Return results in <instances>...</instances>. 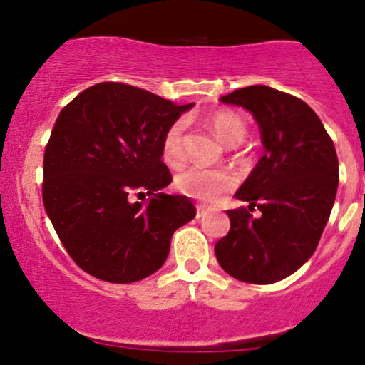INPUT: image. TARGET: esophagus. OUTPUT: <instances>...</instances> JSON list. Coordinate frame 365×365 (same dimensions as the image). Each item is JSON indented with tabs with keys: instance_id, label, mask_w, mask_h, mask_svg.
Returning a JSON list of instances; mask_svg holds the SVG:
<instances>
[{
	"instance_id": "34e87169",
	"label": "esophagus",
	"mask_w": 365,
	"mask_h": 365,
	"mask_svg": "<svg viewBox=\"0 0 365 365\" xmlns=\"http://www.w3.org/2000/svg\"><path fill=\"white\" fill-rule=\"evenodd\" d=\"M195 209H197V215H195L197 220H200V217H204L207 215V207L202 206V204H197Z\"/></svg>"
}]
</instances>
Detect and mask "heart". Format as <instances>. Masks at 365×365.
<instances>
[{
    "label": "heart",
    "mask_w": 365,
    "mask_h": 365,
    "mask_svg": "<svg viewBox=\"0 0 365 365\" xmlns=\"http://www.w3.org/2000/svg\"><path fill=\"white\" fill-rule=\"evenodd\" d=\"M209 127L216 133V137L226 145H237L245 139L247 125L245 120L235 111L220 110L207 116ZM187 121L180 118L170 125L163 139V158L171 166L182 165L185 158L183 150V135H185ZM233 177L226 170L202 168L192 166L177 177V188L182 194L202 202H212L223 192L232 188Z\"/></svg>",
    "instance_id": "1"
}]
</instances>
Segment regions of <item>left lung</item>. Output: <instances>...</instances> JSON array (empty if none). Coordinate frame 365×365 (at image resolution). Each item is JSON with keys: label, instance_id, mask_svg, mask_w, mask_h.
Instances as JSON below:
<instances>
[{"label": "left lung", "instance_id": "8db88e82", "mask_svg": "<svg viewBox=\"0 0 365 365\" xmlns=\"http://www.w3.org/2000/svg\"><path fill=\"white\" fill-rule=\"evenodd\" d=\"M220 101L252 113L264 156L235 192L249 206L226 211L230 232L215 245L216 259L240 282L276 283L302 267L319 244L338 190L336 150L319 116L295 96L250 86Z\"/></svg>", "mask_w": 365, "mask_h": 365}]
</instances>
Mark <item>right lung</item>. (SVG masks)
<instances>
[{
    "mask_svg": "<svg viewBox=\"0 0 365 365\" xmlns=\"http://www.w3.org/2000/svg\"><path fill=\"white\" fill-rule=\"evenodd\" d=\"M192 106L101 82L61 110L46 145L43 202L86 273L110 283L148 278L165 264L173 233L195 217L188 197L161 192L171 183L163 139Z\"/></svg>",
    "mask_w": 365,
    "mask_h": 365,
    "instance_id": "1",
    "label": "right lung"
}]
</instances>
